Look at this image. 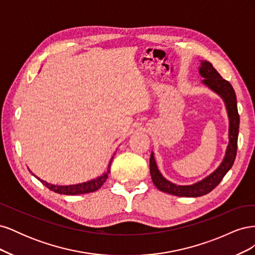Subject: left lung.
Instances as JSON below:
<instances>
[{
	"label": "left lung",
	"mask_w": 255,
	"mask_h": 255,
	"mask_svg": "<svg viewBox=\"0 0 255 255\" xmlns=\"http://www.w3.org/2000/svg\"><path fill=\"white\" fill-rule=\"evenodd\" d=\"M199 72L204 79L202 83L216 94H218L226 103L229 116V144L220 166L202 181L192 185H176L165 177L158 171L153 152L150 157V173L154 185L160 190L177 197H201L211 192L221 182L223 176L232 168L237 152V138L239 128V115L237 111V101L235 91L227 80L222 79L218 71L210 61L201 60Z\"/></svg>",
	"instance_id": "8db88e82"
}]
</instances>
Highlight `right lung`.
I'll use <instances>...</instances> for the list:
<instances>
[{
  "instance_id": "obj_1",
  "label": "right lung",
  "mask_w": 255,
  "mask_h": 255,
  "mask_svg": "<svg viewBox=\"0 0 255 255\" xmlns=\"http://www.w3.org/2000/svg\"><path fill=\"white\" fill-rule=\"evenodd\" d=\"M113 160V158H112ZM112 160L110 161L109 168H107V171L105 173H103V175L97 177L95 180H91L88 182L85 183H81V184H76V185H69V186H59V185H53V184H49L43 180H40L39 177H37L44 186H47L50 190L56 192V194H60V195H69V196H75V195H82V194H89V192H94L96 190H98L100 187L102 186L103 183H105L106 179L109 177V173L111 172V164Z\"/></svg>"
}]
</instances>
